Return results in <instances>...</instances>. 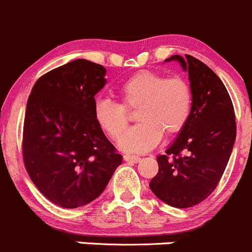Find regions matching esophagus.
Segmentation results:
<instances>
[{
    "label": "esophagus",
    "instance_id": "esophagus-1",
    "mask_svg": "<svg viewBox=\"0 0 252 252\" xmlns=\"http://www.w3.org/2000/svg\"><path fill=\"white\" fill-rule=\"evenodd\" d=\"M123 159L126 162H131V163H138V162H140V157L138 156H133V155H124L123 156Z\"/></svg>",
    "mask_w": 252,
    "mask_h": 252
}]
</instances>
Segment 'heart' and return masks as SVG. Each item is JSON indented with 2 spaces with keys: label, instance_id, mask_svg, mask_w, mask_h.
Here are the masks:
<instances>
[{
  "label": "heart",
  "instance_id": "1",
  "mask_svg": "<svg viewBox=\"0 0 252 252\" xmlns=\"http://www.w3.org/2000/svg\"><path fill=\"white\" fill-rule=\"evenodd\" d=\"M122 103L97 100L95 118L98 126L113 140H118L129 123L126 110H135L140 123L129 129L119 146L129 152H146L154 149L162 135H175L187 126L192 112V90L184 78L155 72L134 74L119 88Z\"/></svg>",
  "mask_w": 252,
  "mask_h": 252
}]
</instances>
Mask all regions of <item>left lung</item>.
<instances>
[{"label": "left lung", "mask_w": 252, "mask_h": 252, "mask_svg": "<svg viewBox=\"0 0 252 252\" xmlns=\"http://www.w3.org/2000/svg\"><path fill=\"white\" fill-rule=\"evenodd\" d=\"M166 61L187 70L194 101L187 126L157 157L150 189L167 205L188 208L207 199L224 173L236 136L234 107L224 84L201 61L190 55Z\"/></svg>", "instance_id": "1"}]
</instances>
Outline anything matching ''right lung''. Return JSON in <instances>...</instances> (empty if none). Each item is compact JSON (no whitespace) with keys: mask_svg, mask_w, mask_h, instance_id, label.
I'll return each instance as SVG.
<instances>
[{"mask_svg":"<svg viewBox=\"0 0 252 252\" xmlns=\"http://www.w3.org/2000/svg\"><path fill=\"white\" fill-rule=\"evenodd\" d=\"M106 69L75 60L37 79L28 98L23 159L30 179L55 205L77 208L100 196L122 155L95 118Z\"/></svg>","mask_w":252,"mask_h":252,"instance_id":"add662e5","label":"right lung"}]
</instances>
